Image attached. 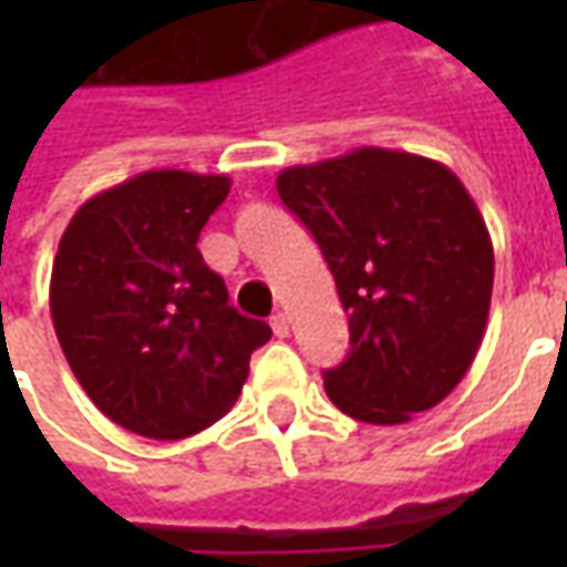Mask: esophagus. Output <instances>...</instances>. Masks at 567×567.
<instances>
[{"label":"esophagus","instance_id":"obj_1","mask_svg":"<svg viewBox=\"0 0 567 567\" xmlns=\"http://www.w3.org/2000/svg\"><path fill=\"white\" fill-rule=\"evenodd\" d=\"M270 328L276 337H288V331H291V328H288V316H285V312H272Z\"/></svg>","mask_w":567,"mask_h":567}]
</instances>
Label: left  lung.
Here are the masks:
<instances>
[{
  "instance_id": "left-lung-1",
  "label": "left lung",
  "mask_w": 567,
  "mask_h": 567,
  "mask_svg": "<svg viewBox=\"0 0 567 567\" xmlns=\"http://www.w3.org/2000/svg\"><path fill=\"white\" fill-rule=\"evenodd\" d=\"M288 209L316 236L349 316V355L324 370L346 416L404 425L462 382L486 333L495 251L443 163L389 148L288 166Z\"/></svg>"
}]
</instances>
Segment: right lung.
Instances as JSON below:
<instances>
[{"label":"right lung","instance_id":"add662e5","mask_svg":"<svg viewBox=\"0 0 567 567\" xmlns=\"http://www.w3.org/2000/svg\"><path fill=\"white\" fill-rule=\"evenodd\" d=\"M227 175L148 169L81 206L56 248L51 319L69 368L115 425L182 440L236 404L270 324L227 303L197 239Z\"/></svg>","mask_w":567,"mask_h":567}]
</instances>
